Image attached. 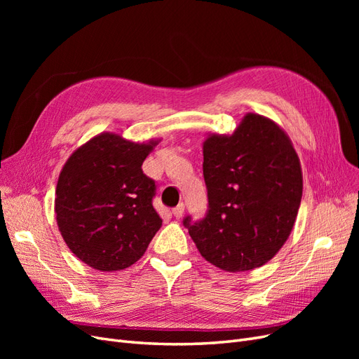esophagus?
<instances>
[{"label":"esophagus","instance_id":"1","mask_svg":"<svg viewBox=\"0 0 359 359\" xmlns=\"http://www.w3.org/2000/svg\"><path fill=\"white\" fill-rule=\"evenodd\" d=\"M184 208H186V206H184V203H180L178 206H175V208L172 210V214L177 217V219H181L182 217V214H184Z\"/></svg>","mask_w":359,"mask_h":359}]
</instances>
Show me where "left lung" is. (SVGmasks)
<instances>
[{
    "instance_id": "8db88e82",
    "label": "left lung",
    "mask_w": 359,
    "mask_h": 359,
    "mask_svg": "<svg viewBox=\"0 0 359 359\" xmlns=\"http://www.w3.org/2000/svg\"><path fill=\"white\" fill-rule=\"evenodd\" d=\"M208 211L184 219L199 253L240 273L265 265L292 232L302 198L301 163L289 136L269 118L247 114L235 132L203 142Z\"/></svg>"
}]
</instances>
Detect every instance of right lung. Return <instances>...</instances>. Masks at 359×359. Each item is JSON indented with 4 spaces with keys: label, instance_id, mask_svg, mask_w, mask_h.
I'll return each mask as SVG.
<instances>
[{
    "label": "right lung",
    "instance_id": "add662e5",
    "mask_svg": "<svg viewBox=\"0 0 359 359\" xmlns=\"http://www.w3.org/2000/svg\"><path fill=\"white\" fill-rule=\"evenodd\" d=\"M157 144L100 133L66 161L55 190L57 223L83 264L121 271L147 252L161 219L153 206L156 182L142 163Z\"/></svg>",
    "mask_w": 359,
    "mask_h": 359
}]
</instances>
